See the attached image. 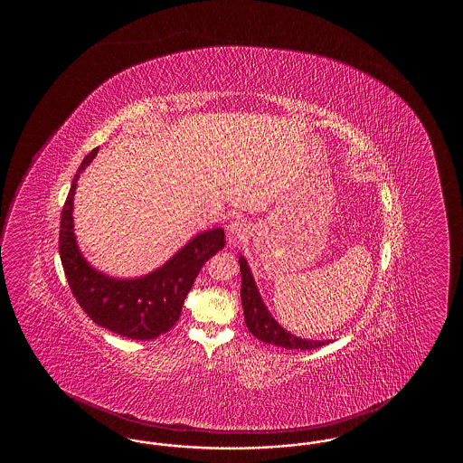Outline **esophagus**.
I'll return each instance as SVG.
<instances>
[{"instance_id":"esophagus-1","label":"esophagus","mask_w":463,"mask_h":463,"mask_svg":"<svg viewBox=\"0 0 463 463\" xmlns=\"http://www.w3.org/2000/svg\"><path fill=\"white\" fill-rule=\"evenodd\" d=\"M248 235V225L245 220H232L227 225V245L230 248H235L240 245Z\"/></svg>"}]
</instances>
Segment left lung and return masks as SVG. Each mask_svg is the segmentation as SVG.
Instances as JSON below:
<instances>
[{
    "instance_id": "left-lung-1",
    "label": "left lung",
    "mask_w": 463,
    "mask_h": 463,
    "mask_svg": "<svg viewBox=\"0 0 463 463\" xmlns=\"http://www.w3.org/2000/svg\"><path fill=\"white\" fill-rule=\"evenodd\" d=\"M238 263L241 271V305H243L246 327L256 339L268 345L285 347V349H301V351H311L331 343L329 339L326 341L303 339L299 335H291L289 331H286L285 327L279 325L273 315L268 311L245 256H240Z\"/></svg>"
}]
</instances>
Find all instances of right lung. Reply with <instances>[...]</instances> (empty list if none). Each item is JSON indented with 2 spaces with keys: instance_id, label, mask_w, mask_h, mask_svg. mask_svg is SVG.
I'll list each match as a JSON object with an SVG mask.
<instances>
[{
  "instance_id": "right-lung-1",
  "label": "right lung",
  "mask_w": 463,
  "mask_h": 463,
  "mask_svg": "<svg viewBox=\"0 0 463 463\" xmlns=\"http://www.w3.org/2000/svg\"><path fill=\"white\" fill-rule=\"evenodd\" d=\"M98 152H89L72 178L61 213V263L72 295L96 325L136 341L156 339L177 323L202 266L225 246V233L223 228L198 233L147 275L114 278L99 271L79 250L72 217L79 177Z\"/></svg>"
}]
</instances>
